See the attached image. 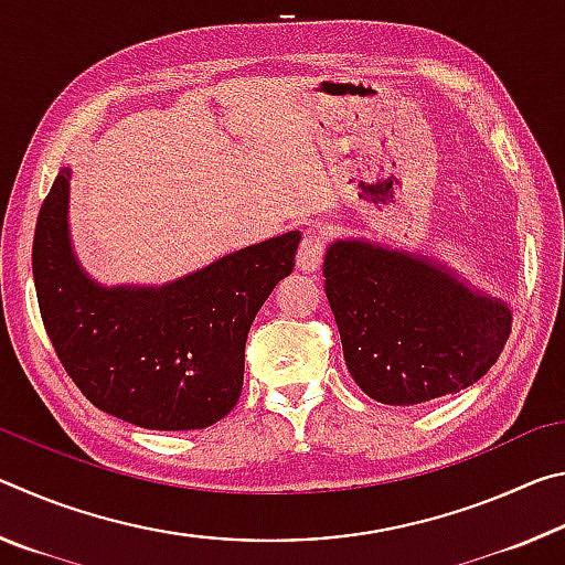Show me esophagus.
<instances>
[{
    "mask_svg": "<svg viewBox=\"0 0 565 565\" xmlns=\"http://www.w3.org/2000/svg\"><path fill=\"white\" fill-rule=\"evenodd\" d=\"M321 259H323V242H321V236L303 234L301 246H299V254H296V266H299V269L306 271V274H313L321 266Z\"/></svg>",
    "mask_w": 565,
    "mask_h": 565,
    "instance_id": "esophagus-1",
    "label": "esophagus"
}]
</instances>
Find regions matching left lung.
<instances>
[{
  "label": "left lung",
  "instance_id": "8db88e82",
  "mask_svg": "<svg viewBox=\"0 0 565 565\" xmlns=\"http://www.w3.org/2000/svg\"><path fill=\"white\" fill-rule=\"evenodd\" d=\"M323 276L349 374L381 404L414 406L468 388L511 333V306L434 256L337 238Z\"/></svg>",
  "mask_w": 565,
  "mask_h": 565
}]
</instances>
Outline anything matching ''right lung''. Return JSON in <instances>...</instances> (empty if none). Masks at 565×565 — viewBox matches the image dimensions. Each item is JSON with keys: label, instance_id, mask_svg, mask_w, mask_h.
I'll return each mask as SVG.
<instances>
[{"label": "right lung", "instance_id": "obj_1", "mask_svg": "<svg viewBox=\"0 0 565 565\" xmlns=\"http://www.w3.org/2000/svg\"><path fill=\"white\" fill-rule=\"evenodd\" d=\"M62 167L36 218L32 274L66 374L104 414L151 431L206 428L236 406L244 347L301 234L238 248L161 286H104L76 262Z\"/></svg>", "mask_w": 565, "mask_h": 565}]
</instances>
